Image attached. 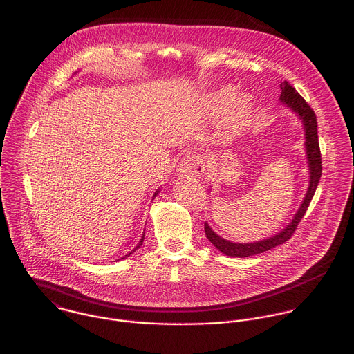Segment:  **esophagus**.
Instances as JSON below:
<instances>
[{
	"label": "esophagus",
	"mask_w": 354,
	"mask_h": 354,
	"mask_svg": "<svg viewBox=\"0 0 354 354\" xmlns=\"http://www.w3.org/2000/svg\"><path fill=\"white\" fill-rule=\"evenodd\" d=\"M178 173L185 174V176H191V177H196V178H202L206 173L205 162L199 155L189 153L180 162Z\"/></svg>",
	"instance_id": "esophagus-1"
}]
</instances>
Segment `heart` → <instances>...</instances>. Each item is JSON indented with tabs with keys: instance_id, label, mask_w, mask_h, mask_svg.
Instances as JSON below:
<instances>
[{
	"instance_id": "1",
	"label": "heart",
	"mask_w": 354,
	"mask_h": 354,
	"mask_svg": "<svg viewBox=\"0 0 354 354\" xmlns=\"http://www.w3.org/2000/svg\"><path fill=\"white\" fill-rule=\"evenodd\" d=\"M230 92H221L218 95L220 100H224ZM252 102L251 97L243 93L231 95L224 106V131L227 136L235 134L241 130L251 118Z\"/></svg>"
}]
</instances>
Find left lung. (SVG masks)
Returning <instances> with one entry per match:
<instances>
[{"instance_id":"obj_1","label":"left lung","mask_w":354,"mask_h":354,"mask_svg":"<svg viewBox=\"0 0 354 354\" xmlns=\"http://www.w3.org/2000/svg\"><path fill=\"white\" fill-rule=\"evenodd\" d=\"M281 88V95H280V100L287 104L290 109H292L299 118L302 119L304 124H305V147H306V153H308V160H309V170H310V181H309V188L306 192V196L298 210V213L295 214L294 220L286 227V230H283L280 234H277L273 237L261 240V241H255V243H232L225 240L224 237H220L217 235L209 225L207 223H205V232L207 239L225 255H231V257H250V255H255L263 251H268L276 245L283 244L284 241H287L292 234L295 232V230L298 228L301 220L304 218L310 201L316 192V188L319 185L320 177H322V171H323V166H322V152H320V145H319V136H317V119L315 111L310 109V106L306 103V100L295 91V88L291 86V84H288L287 81H284L283 84H280Z\"/></svg>"}]
</instances>
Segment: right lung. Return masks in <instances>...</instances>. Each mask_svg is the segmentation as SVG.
<instances>
[{
  "mask_svg": "<svg viewBox=\"0 0 354 354\" xmlns=\"http://www.w3.org/2000/svg\"><path fill=\"white\" fill-rule=\"evenodd\" d=\"M142 241H144V235H142V237H141V240H140V243H138V244H137V247H136V248H138V247H140V245H141V244H142ZM136 248H134V250H136ZM134 250H133V251H134ZM133 251H131V252H133ZM131 252H129V254H127V255H130V254H131ZM127 255H126V257H127Z\"/></svg>",
  "mask_w": 354,
  "mask_h": 354,
  "instance_id": "right-lung-1",
  "label": "right lung"
}]
</instances>
